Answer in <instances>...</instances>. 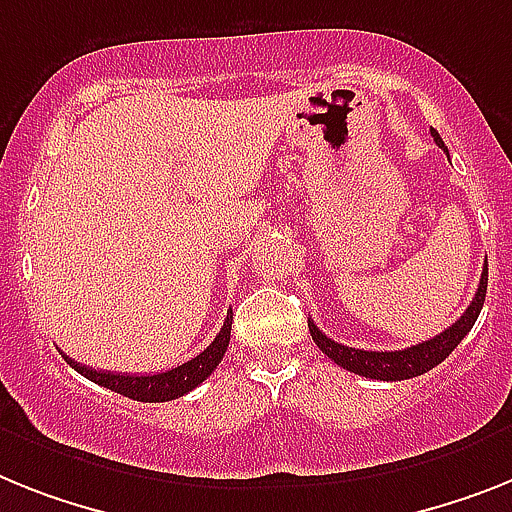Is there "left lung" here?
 <instances>
[{
  "instance_id": "left-lung-1",
  "label": "left lung",
  "mask_w": 512,
  "mask_h": 512,
  "mask_svg": "<svg viewBox=\"0 0 512 512\" xmlns=\"http://www.w3.org/2000/svg\"><path fill=\"white\" fill-rule=\"evenodd\" d=\"M432 137H435V143L448 153V148L442 143V137L437 135V130H432ZM484 296H487V265H484L482 278H479V289H476L474 294V302L468 304L466 312H463L448 330H442L440 336L416 343V346L403 351L351 349V346H343V343L325 336L312 320H309L307 325L309 333H312V341L317 343V349L328 356L330 362H336L338 367L349 369L354 375L369 377V380H411V377L424 375V372H429V369L437 367L440 362H445L450 356V351L468 336V330L474 328L476 317L482 312Z\"/></svg>"
}]
</instances>
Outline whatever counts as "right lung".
<instances>
[{
  "mask_svg": "<svg viewBox=\"0 0 512 512\" xmlns=\"http://www.w3.org/2000/svg\"><path fill=\"white\" fill-rule=\"evenodd\" d=\"M231 309L226 312V320H223V328L218 330V336L213 338L208 349L203 354H197L190 362L179 364V367L169 369V372H158V375H119V372H101V369L85 367V364H77L75 359H70L67 354L64 362L70 364L72 369H77L80 375L88 377L90 382H98L101 388H109L119 395H127L132 401L143 403H163L174 401L179 395L190 393L192 388H197L205 377L218 367V362L223 359L226 349H229L231 338Z\"/></svg>",
  "mask_w": 512,
  "mask_h": 512,
  "instance_id": "right-lung-1",
  "label": "right lung"
}]
</instances>
